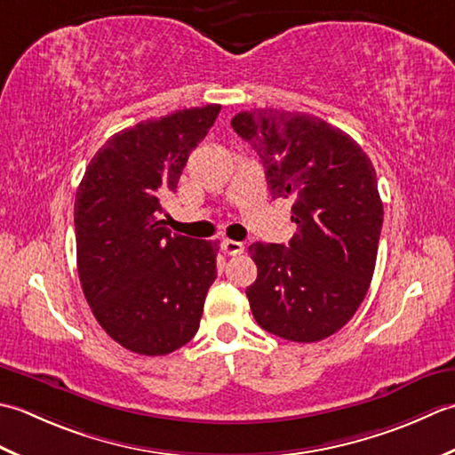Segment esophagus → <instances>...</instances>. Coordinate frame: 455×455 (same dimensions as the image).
<instances>
[{
	"label": "esophagus",
	"mask_w": 455,
	"mask_h": 455,
	"mask_svg": "<svg viewBox=\"0 0 455 455\" xmlns=\"http://www.w3.org/2000/svg\"><path fill=\"white\" fill-rule=\"evenodd\" d=\"M221 251H224L226 255H241L245 251V247H243V243H239V241L224 239L221 241Z\"/></svg>",
	"instance_id": "34e87169"
}]
</instances>
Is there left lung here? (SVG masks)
Masks as SVG:
<instances>
[{
  "instance_id": "obj_1",
  "label": "left lung",
  "mask_w": 455,
  "mask_h": 455,
  "mask_svg": "<svg viewBox=\"0 0 455 455\" xmlns=\"http://www.w3.org/2000/svg\"><path fill=\"white\" fill-rule=\"evenodd\" d=\"M265 166L273 198H291L289 245L249 247L253 318L268 333L312 344L341 330L373 279L383 226L377 174L341 129L302 111L261 108L231 119Z\"/></svg>"
}]
</instances>
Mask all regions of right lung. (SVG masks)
I'll list each match as a JSON object with an SVG mask.
<instances>
[{"mask_svg": "<svg viewBox=\"0 0 455 455\" xmlns=\"http://www.w3.org/2000/svg\"><path fill=\"white\" fill-rule=\"evenodd\" d=\"M220 109H179L111 135L76 192L82 291L108 336L139 355L188 344L216 281L218 243L171 235L161 214Z\"/></svg>", "mask_w": 455, "mask_h": 455, "instance_id": "add662e5", "label": "right lung"}]
</instances>
